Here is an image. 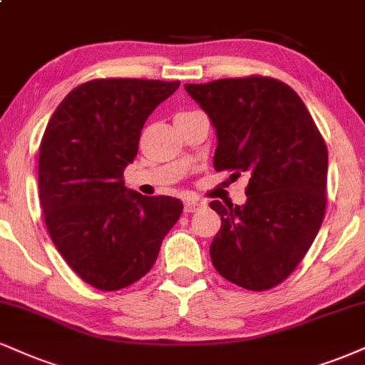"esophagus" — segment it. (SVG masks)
<instances>
[{"label": "esophagus", "instance_id": "obj_1", "mask_svg": "<svg viewBox=\"0 0 365 365\" xmlns=\"http://www.w3.org/2000/svg\"><path fill=\"white\" fill-rule=\"evenodd\" d=\"M205 207V202L202 200H187L185 202V212H197V210Z\"/></svg>", "mask_w": 365, "mask_h": 365}]
</instances>
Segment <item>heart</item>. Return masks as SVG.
Returning a JSON list of instances; mask_svg holds the SVG:
<instances>
[{"mask_svg":"<svg viewBox=\"0 0 365 365\" xmlns=\"http://www.w3.org/2000/svg\"><path fill=\"white\" fill-rule=\"evenodd\" d=\"M180 113H187V112H180Z\"/></svg>","mask_w":365,"mask_h":365,"instance_id":"obj_1","label":"heart"}]
</instances>
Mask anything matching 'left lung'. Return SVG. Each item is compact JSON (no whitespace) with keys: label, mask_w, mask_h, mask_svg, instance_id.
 Returning a JSON list of instances; mask_svg holds the SVG:
<instances>
[{"label":"left lung","mask_w":365,"mask_h":365,"mask_svg":"<svg viewBox=\"0 0 365 365\" xmlns=\"http://www.w3.org/2000/svg\"><path fill=\"white\" fill-rule=\"evenodd\" d=\"M216 127V171L250 178L245 205L210 202L221 230L210 260L248 291L284 282L299 265L327 210L328 149L299 95L270 76L185 85Z\"/></svg>","instance_id":"left-lung-1"}]
</instances>
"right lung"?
Wrapping results in <instances>:
<instances>
[{
    "mask_svg": "<svg viewBox=\"0 0 365 365\" xmlns=\"http://www.w3.org/2000/svg\"><path fill=\"white\" fill-rule=\"evenodd\" d=\"M180 81L98 78L52 113L38 148V195L52 243L100 291L138 282L155 265L183 204L124 187L140 130Z\"/></svg>",
    "mask_w": 365,
    "mask_h": 365,
    "instance_id": "obj_1",
    "label": "right lung"
}]
</instances>
